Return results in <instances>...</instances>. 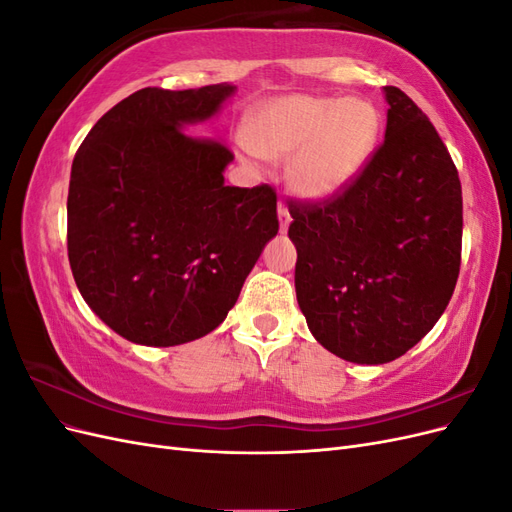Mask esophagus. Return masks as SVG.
<instances>
[{
	"label": "esophagus",
	"instance_id": "34e87169",
	"mask_svg": "<svg viewBox=\"0 0 512 512\" xmlns=\"http://www.w3.org/2000/svg\"><path fill=\"white\" fill-rule=\"evenodd\" d=\"M277 213H280V230L286 232L288 226H290V222H292L290 213H288V207H286L284 203H280V209H277Z\"/></svg>",
	"mask_w": 512,
	"mask_h": 512
}]
</instances>
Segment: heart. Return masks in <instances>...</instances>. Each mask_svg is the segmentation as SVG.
Masks as SVG:
<instances>
[{
	"label": "heart",
	"instance_id": "heart-1",
	"mask_svg": "<svg viewBox=\"0 0 512 512\" xmlns=\"http://www.w3.org/2000/svg\"><path fill=\"white\" fill-rule=\"evenodd\" d=\"M380 136V113L361 98L286 96L247 117L245 141L265 158H288L292 190L331 198L361 173Z\"/></svg>",
	"mask_w": 512,
	"mask_h": 512
}]
</instances>
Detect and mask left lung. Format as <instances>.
Returning a JSON list of instances; mask_svg holds the SVG:
<instances>
[{
  "label": "left lung",
  "mask_w": 512,
  "mask_h": 512,
  "mask_svg": "<svg viewBox=\"0 0 512 512\" xmlns=\"http://www.w3.org/2000/svg\"><path fill=\"white\" fill-rule=\"evenodd\" d=\"M384 141L346 188L292 200L294 288L307 327L339 359L395 361L433 329L459 277L457 166L427 115L384 87Z\"/></svg>",
  "instance_id": "1"
}]
</instances>
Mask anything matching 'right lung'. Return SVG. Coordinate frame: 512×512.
Wrapping results in <instances>:
<instances>
[{"label":"right lung","instance_id":"obj_1","mask_svg":"<svg viewBox=\"0 0 512 512\" xmlns=\"http://www.w3.org/2000/svg\"><path fill=\"white\" fill-rule=\"evenodd\" d=\"M232 91L138 89L76 151L70 269L85 303L128 342L179 346L220 327L280 230L273 185H224L232 151L185 132Z\"/></svg>","mask_w":512,"mask_h":512}]
</instances>
